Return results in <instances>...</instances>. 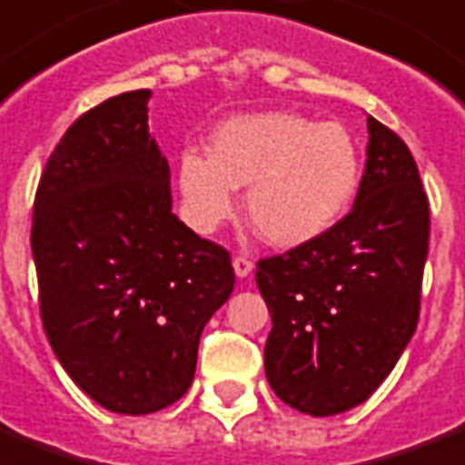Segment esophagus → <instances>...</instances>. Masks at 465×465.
I'll list each match as a JSON object with an SVG mask.
<instances>
[{
    "mask_svg": "<svg viewBox=\"0 0 465 465\" xmlns=\"http://www.w3.org/2000/svg\"><path fill=\"white\" fill-rule=\"evenodd\" d=\"M233 271H236V275H239V278H246L248 272L253 271V261L246 256H236L233 258Z\"/></svg>",
    "mask_w": 465,
    "mask_h": 465,
    "instance_id": "1",
    "label": "esophagus"
}]
</instances>
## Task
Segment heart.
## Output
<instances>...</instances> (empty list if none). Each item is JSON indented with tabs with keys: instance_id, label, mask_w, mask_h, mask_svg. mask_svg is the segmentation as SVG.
I'll return each mask as SVG.
<instances>
[{
	"instance_id": "heart-1",
	"label": "heart",
	"mask_w": 465,
	"mask_h": 465,
	"mask_svg": "<svg viewBox=\"0 0 465 465\" xmlns=\"http://www.w3.org/2000/svg\"><path fill=\"white\" fill-rule=\"evenodd\" d=\"M177 183L197 232H214L232 217L236 187L248 185L246 217L258 236L295 248L346 214L359 193L361 153L336 122L290 112L236 116L212 134V153H180Z\"/></svg>"
}]
</instances>
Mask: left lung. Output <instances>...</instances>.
I'll return each mask as SVG.
<instances>
[{"instance_id": "8db88e82", "label": "left lung", "mask_w": 465, "mask_h": 465, "mask_svg": "<svg viewBox=\"0 0 465 465\" xmlns=\"http://www.w3.org/2000/svg\"><path fill=\"white\" fill-rule=\"evenodd\" d=\"M368 134L353 209L256 268L272 317L265 375L282 402L312 417L366 402L420 319L430 200L405 141L373 116Z\"/></svg>"}]
</instances>
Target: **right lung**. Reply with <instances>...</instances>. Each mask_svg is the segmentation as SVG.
I'll return each instance as SVG.
<instances>
[{
  "instance_id": "1",
  "label": "right lung",
  "mask_w": 465,
  "mask_h": 465,
  "mask_svg": "<svg viewBox=\"0 0 465 465\" xmlns=\"http://www.w3.org/2000/svg\"><path fill=\"white\" fill-rule=\"evenodd\" d=\"M148 97H109L65 131L31 226L45 336L77 388L119 414L185 395L202 329L233 290L229 251L170 209Z\"/></svg>"
}]
</instances>
